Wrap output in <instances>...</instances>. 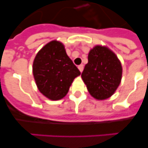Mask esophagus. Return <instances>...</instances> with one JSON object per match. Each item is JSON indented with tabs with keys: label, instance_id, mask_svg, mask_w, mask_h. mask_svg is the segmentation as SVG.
<instances>
[{
	"label": "esophagus",
	"instance_id": "obj_1",
	"mask_svg": "<svg viewBox=\"0 0 148 148\" xmlns=\"http://www.w3.org/2000/svg\"><path fill=\"white\" fill-rule=\"evenodd\" d=\"M78 70H80V72H81V73H82V71H83V70H84V65L83 64L79 65V66H78Z\"/></svg>",
	"mask_w": 148,
	"mask_h": 148
}]
</instances>
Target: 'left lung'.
Instances as JSON below:
<instances>
[{
    "label": "left lung",
    "instance_id": "1",
    "mask_svg": "<svg viewBox=\"0 0 148 148\" xmlns=\"http://www.w3.org/2000/svg\"><path fill=\"white\" fill-rule=\"evenodd\" d=\"M123 69L120 60L108 47L97 45L88 55L81 78L89 94L97 100L112 95L121 81Z\"/></svg>",
    "mask_w": 148,
    "mask_h": 148
}]
</instances>
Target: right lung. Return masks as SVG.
Returning <instances> with one entry per match:
<instances>
[{
    "instance_id": "1",
    "label": "right lung",
    "mask_w": 148,
    "mask_h": 148,
    "mask_svg": "<svg viewBox=\"0 0 148 148\" xmlns=\"http://www.w3.org/2000/svg\"><path fill=\"white\" fill-rule=\"evenodd\" d=\"M33 75L40 92L52 101H58L67 95L81 72L67 55L64 45L53 40L36 55Z\"/></svg>"
}]
</instances>
